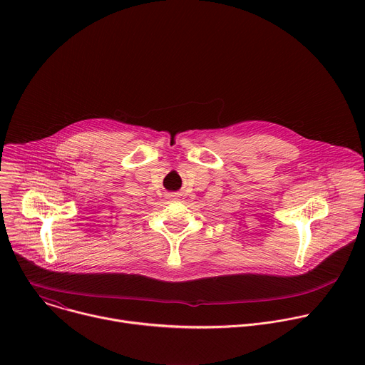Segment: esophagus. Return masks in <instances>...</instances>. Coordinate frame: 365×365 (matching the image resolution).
I'll return each instance as SVG.
<instances>
[{"instance_id": "1", "label": "esophagus", "mask_w": 365, "mask_h": 365, "mask_svg": "<svg viewBox=\"0 0 365 365\" xmlns=\"http://www.w3.org/2000/svg\"><path fill=\"white\" fill-rule=\"evenodd\" d=\"M169 197H170V199H173V200H175V199H179V193H170V195H169Z\"/></svg>"}]
</instances>
